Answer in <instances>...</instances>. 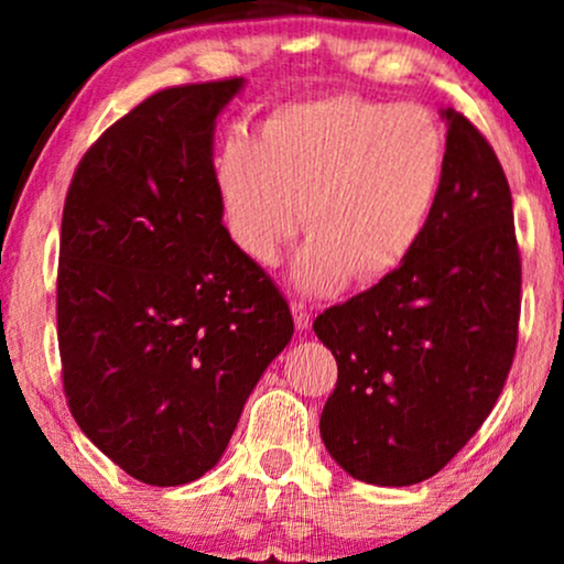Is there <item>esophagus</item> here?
Listing matches in <instances>:
<instances>
[{"instance_id": "34e87169", "label": "esophagus", "mask_w": 564, "mask_h": 564, "mask_svg": "<svg viewBox=\"0 0 564 564\" xmlns=\"http://www.w3.org/2000/svg\"><path fill=\"white\" fill-rule=\"evenodd\" d=\"M291 315H294V323L300 332H307L310 323H313V315H310V307L300 300H291Z\"/></svg>"}]
</instances>
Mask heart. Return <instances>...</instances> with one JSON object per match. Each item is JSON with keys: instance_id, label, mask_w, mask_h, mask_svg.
Instances as JSON below:
<instances>
[{"instance_id": "heart-1", "label": "heart", "mask_w": 564, "mask_h": 564, "mask_svg": "<svg viewBox=\"0 0 564 564\" xmlns=\"http://www.w3.org/2000/svg\"><path fill=\"white\" fill-rule=\"evenodd\" d=\"M445 132L422 106L339 93L286 102L260 138L230 134L215 180L230 243L270 268L304 223L294 278L332 294L390 278L424 238L445 177Z\"/></svg>"}]
</instances>
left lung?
<instances>
[{
    "label": "left lung",
    "mask_w": 564,
    "mask_h": 564,
    "mask_svg": "<svg viewBox=\"0 0 564 564\" xmlns=\"http://www.w3.org/2000/svg\"><path fill=\"white\" fill-rule=\"evenodd\" d=\"M445 119L443 191L424 238L390 278L313 323L339 368L321 437L371 485L437 475L514 364L522 260L507 174L467 116L448 108Z\"/></svg>",
    "instance_id": "8db88e82"
}]
</instances>
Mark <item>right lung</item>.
<instances>
[{
  "label": "right lung",
  "instance_id": "right-lung-1",
  "mask_svg": "<svg viewBox=\"0 0 564 564\" xmlns=\"http://www.w3.org/2000/svg\"><path fill=\"white\" fill-rule=\"evenodd\" d=\"M241 84L145 97L89 145L63 206L66 403L113 464L159 488L215 467L294 334L283 294L223 225L212 138Z\"/></svg>",
  "mask_w": 564,
  "mask_h": 564
}]
</instances>
